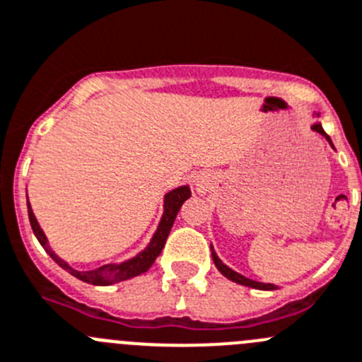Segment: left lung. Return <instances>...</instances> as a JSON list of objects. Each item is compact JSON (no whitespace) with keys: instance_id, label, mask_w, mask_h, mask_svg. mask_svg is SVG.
I'll return each instance as SVG.
<instances>
[{"instance_id":"8db88e82","label":"left lung","mask_w":362,"mask_h":362,"mask_svg":"<svg viewBox=\"0 0 362 362\" xmlns=\"http://www.w3.org/2000/svg\"><path fill=\"white\" fill-rule=\"evenodd\" d=\"M315 115H316V117H320L318 113H315ZM311 127H313V132L320 133V135H322L323 139H325L327 142L330 144V147H332V149H334V146H332V140H330V136L327 135L325 132H323L322 124H320V122H316V124H313ZM211 257H213V263H215V267L218 268V272H220V274H222L223 277H227V279H229V281L236 282V284H242V286H249V288H254V290H275V286H274V284H264V282H257V281H252V279L245 277V275L238 274V272H235V270H233V268H229V267H227V264H223V263H222V259H220V257L216 256V252H215V249H213V245H211Z\"/></svg>"}]
</instances>
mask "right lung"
Returning <instances> with one entry per match:
<instances>
[{
    "mask_svg": "<svg viewBox=\"0 0 362 362\" xmlns=\"http://www.w3.org/2000/svg\"><path fill=\"white\" fill-rule=\"evenodd\" d=\"M190 195L192 192L188 185L177 187L174 188V190L168 192V194H165L163 215H161V220L160 223H158V229L154 230L153 238H151V242L147 243V247L142 250V252L133 256L132 259L122 261V263H108V264H103V267L99 268H94V270H83V272L74 270L67 261H64L58 254H54V250L49 247V242H47L46 235H44V230L40 229L39 222H37L35 215H33V209H32V204H30V201L26 202V204H28V216H30V223H32L33 235L37 236V240H39L40 245L44 247V250L53 257L54 263L60 264L64 270H67L69 274L74 275L76 279L88 282V284H94V286H112V284H115V282L127 281V279L136 277V275L144 274V272H147L151 267H153L156 257L160 256L161 250H163L165 242H167L168 233H170L172 223H174L179 209H181L183 202L187 201Z\"/></svg>",
    "mask_w": 362,
    "mask_h": 362,
    "instance_id": "right-lung-1",
    "label": "right lung"
}]
</instances>
